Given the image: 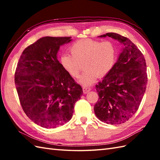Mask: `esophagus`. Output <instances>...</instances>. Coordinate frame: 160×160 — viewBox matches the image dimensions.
<instances>
[{
	"instance_id": "34e87169",
	"label": "esophagus",
	"mask_w": 160,
	"mask_h": 160,
	"mask_svg": "<svg viewBox=\"0 0 160 160\" xmlns=\"http://www.w3.org/2000/svg\"><path fill=\"white\" fill-rule=\"evenodd\" d=\"M82 89H83V93H87L89 91H91V88L89 87H82Z\"/></svg>"
}]
</instances>
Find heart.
Segmentation results:
<instances>
[{"label": "heart", "instance_id": "obj_1", "mask_svg": "<svg viewBox=\"0 0 160 160\" xmlns=\"http://www.w3.org/2000/svg\"><path fill=\"white\" fill-rule=\"evenodd\" d=\"M70 54H64L60 62L66 72L73 78L79 76L84 67V71L78 82L89 86L113 69L117 60V49L114 44L106 40L86 39L79 40L70 47Z\"/></svg>", "mask_w": 160, "mask_h": 160}]
</instances>
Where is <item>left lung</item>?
Returning <instances> with one entry per match:
<instances>
[{
    "mask_svg": "<svg viewBox=\"0 0 160 160\" xmlns=\"http://www.w3.org/2000/svg\"><path fill=\"white\" fill-rule=\"evenodd\" d=\"M107 36L123 44L124 48L113 69L96 87L99 98L94 112L102 122L120 124L140 107L148 80L147 64L143 54L130 40L115 33L99 37Z\"/></svg>",
    "mask_w": 160,
    "mask_h": 160,
    "instance_id": "left-lung-1",
    "label": "left lung"
}]
</instances>
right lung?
Masks as SVG:
<instances>
[{"mask_svg":"<svg viewBox=\"0 0 160 160\" xmlns=\"http://www.w3.org/2000/svg\"><path fill=\"white\" fill-rule=\"evenodd\" d=\"M71 38H40L23 51L17 64L14 80L22 109L43 128H54L69 122L83 93L57 58L60 47L70 42Z\"/></svg>","mask_w":160,"mask_h":160,"instance_id":"right-lung-1","label":"right lung"}]
</instances>
